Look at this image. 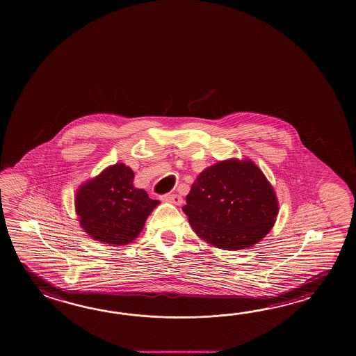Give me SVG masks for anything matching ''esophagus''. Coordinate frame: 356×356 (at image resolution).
<instances>
[{
  "label": "esophagus",
  "instance_id": "34e87169",
  "mask_svg": "<svg viewBox=\"0 0 356 356\" xmlns=\"http://www.w3.org/2000/svg\"><path fill=\"white\" fill-rule=\"evenodd\" d=\"M161 200L173 204H181L183 202V198L179 195H175V193H168L165 196L161 197Z\"/></svg>",
  "mask_w": 356,
  "mask_h": 356
}]
</instances>
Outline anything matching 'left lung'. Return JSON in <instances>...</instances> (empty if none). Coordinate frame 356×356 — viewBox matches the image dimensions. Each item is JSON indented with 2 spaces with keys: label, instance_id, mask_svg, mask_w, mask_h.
<instances>
[{
  "label": "left lung",
  "instance_id": "8db88e82",
  "mask_svg": "<svg viewBox=\"0 0 356 356\" xmlns=\"http://www.w3.org/2000/svg\"><path fill=\"white\" fill-rule=\"evenodd\" d=\"M183 212L198 238L224 250L250 248L270 233L279 201L264 172L250 159L221 160L192 184Z\"/></svg>",
  "mask_w": 356,
  "mask_h": 356
}]
</instances>
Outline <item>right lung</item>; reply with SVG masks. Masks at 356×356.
Wrapping results in <instances>:
<instances>
[{"label": "right lung", "instance_id": "right-lung-1", "mask_svg": "<svg viewBox=\"0 0 356 356\" xmlns=\"http://www.w3.org/2000/svg\"><path fill=\"white\" fill-rule=\"evenodd\" d=\"M135 173L123 163L106 168L76 191L75 211L91 239L126 245L136 239L146 219L160 204L134 186Z\"/></svg>", "mask_w": 356, "mask_h": 356}]
</instances>
